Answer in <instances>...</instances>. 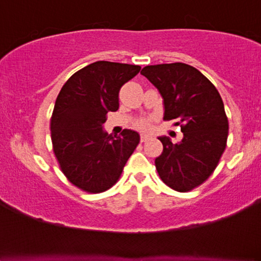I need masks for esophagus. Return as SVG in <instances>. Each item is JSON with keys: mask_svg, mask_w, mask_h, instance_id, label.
<instances>
[{"mask_svg": "<svg viewBox=\"0 0 261 261\" xmlns=\"http://www.w3.org/2000/svg\"><path fill=\"white\" fill-rule=\"evenodd\" d=\"M150 138H151V137L149 136V135H143V134H142L141 137H140V141H141V142H146L147 140L150 139Z\"/></svg>", "mask_w": 261, "mask_h": 261, "instance_id": "esophagus-1", "label": "esophagus"}]
</instances>
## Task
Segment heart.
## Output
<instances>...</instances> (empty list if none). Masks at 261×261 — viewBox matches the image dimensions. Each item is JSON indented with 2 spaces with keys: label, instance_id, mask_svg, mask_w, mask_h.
Instances as JSON below:
<instances>
[{
  "label": "heart",
  "instance_id": "obj_1",
  "mask_svg": "<svg viewBox=\"0 0 261 261\" xmlns=\"http://www.w3.org/2000/svg\"><path fill=\"white\" fill-rule=\"evenodd\" d=\"M150 125H151L150 121L147 120V119H141L139 121H137L136 123H135V126L137 127V129L142 130V131L149 130V127H150Z\"/></svg>",
  "mask_w": 261,
  "mask_h": 261
}]
</instances>
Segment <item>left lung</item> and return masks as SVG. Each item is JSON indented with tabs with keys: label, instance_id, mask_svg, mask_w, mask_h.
I'll use <instances>...</instances> for the list:
<instances>
[{
	"label": "left lung",
	"instance_id": "left-lung-1",
	"mask_svg": "<svg viewBox=\"0 0 261 261\" xmlns=\"http://www.w3.org/2000/svg\"><path fill=\"white\" fill-rule=\"evenodd\" d=\"M141 74L164 98V120H175L184 138L159 137L163 152L154 160L160 178L177 192H190L213 174L225 150L229 121L216 87L193 66H146Z\"/></svg>",
	"mask_w": 261,
	"mask_h": 261
}]
</instances>
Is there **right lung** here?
I'll use <instances>...</instances> for the list:
<instances>
[{
	"label": "right lung",
	"instance_id": "right-lung-1",
	"mask_svg": "<svg viewBox=\"0 0 261 261\" xmlns=\"http://www.w3.org/2000/svg\"><path fill=\"white\" fill-rule=\"evenodd\" d=\"M140 69L99 60L71 75L58 94L50 119L53 150L66 178L82 191L112 187L139 145L138 132L108 135L102 125L119 109L120 88Z\"/></svg>",
	"mask_w": 261,
	"mask_h": 261
}]
</instances>
